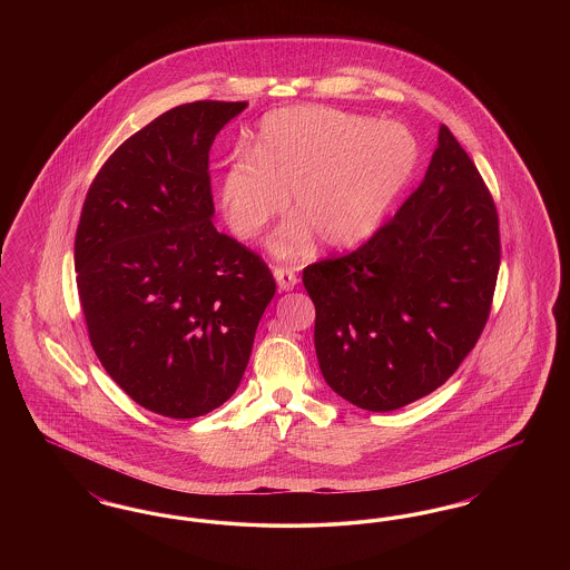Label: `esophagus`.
<instances>
[{
	"label": "esophagus",
	"instance_id": "obj_1",
	"mask_svg": "<svg viewBox=\"0 0 570 570\" xmlns=\"http://www.w3.org/2000/svg\"><path fill=\"white\" fill-rule=\"evenodd\" d=\"M273 277H275L279 291H293L297 286V273L288 267H275Z\"/></svg>",
	"mask_w": 570,
	"mask_h": 570
}]
</instances>
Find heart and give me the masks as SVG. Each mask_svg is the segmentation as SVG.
Returning a JSON list of instances; mask_svg holds the SVG:
<instances>
[{
	"label": "heart",
	"instance_id": "1",
	"mask_svg": "<svg viewBox=\"0 0 570 570\" xmlns=\"http://www.w3.org/2000/svg\"><path fill=\"white\" fill-rule=\"evenodd\" d=\"M252 151L226 166L219 205L230 230L252 239L291 194L298 217L269 242L279 258L305 256L314 235L328 249L372 237L419 160L404 126L314 105L269 112Z\"/></svg>",
	"mask_w": 570,
	"mask_h": 570
}]
</instances>
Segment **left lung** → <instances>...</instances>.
<instances>
[{"label":"left lung","mask_w":570,"mask_h":570,"mask_svg":"<svg viewBox=\"0 0 570 570\" xmlns=\"http://www.w3.org/2000/svg\"><path fill=\"white\" fill-rule=\"evenodd\" d=\"M500 269L498 212L446 126L425 179L346 256L303 269L326 384L389 412L430 395L481 337Z\"/></svg>","instance_id":"obj_1"}]
</instances>
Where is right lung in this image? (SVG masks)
Returning a JSON list of instances; mask_svg holds the SVG:
<instances>
[{
    "label": "right lung",
    "instance_id": "right-lung-1",
    "mask_svg": "<svg viewBox=\"0 0 570 570\" xmlns=\"http://www.w3.org/2000/svg\"><path fill=\"white\" fill-rule=\"evenodd\" d=\"M245 107L166 110L115 149L82 205L75 267L89 342L136 404L170 419L237 391L275 295L263 258L212 222L209 149Z\"/></svg>",
    "mask_w": 570,
    "mask_h": 570
}]
</instances>
